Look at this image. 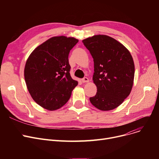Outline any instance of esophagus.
I'll return each mask as SVG.
<instances>
[{"mask_svg":"<svg viewBox=\"0 0 159 159\" xmlns=\"http://www.w3.org/2000/svg\"><path fill=\"white\" fill-rule=\"evenodd\" d=\"M82 82H84H84H89V79L87 77H84V78L82 79Z\"/></svg>","mask_w":159,"mask_h":159,"instance_id":"obj_1","label":"esophagus"}]
</instances>
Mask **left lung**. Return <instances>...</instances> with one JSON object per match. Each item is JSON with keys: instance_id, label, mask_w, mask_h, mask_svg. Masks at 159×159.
<instances>
[{"instance_id": "left-lung-1", "label": "left lung", "mask_w": 159, "mask_h": 159, "mask_svg": "<svg viewBox=\"0 0 159 159\" xmlns=\"http://www.w3.org/2000/svg\"><path fill=\"white\" fill-rule=\"evenodd\" d=\"M82 43L94 62L93 80L97 92L89 101L98 110H113L131 91L135 75L132 56L126 47L107 35H94Z\"/></svg>"}]
</instances>
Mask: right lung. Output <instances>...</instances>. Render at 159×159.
<instances>
[{"mask_svg": "<svg viewBox=\"0 0 159 159\" xmlns=\"http://www.w3.org/2000/svg\"><path fill=\"white\" fill-rule=\"evenodd\" d=\"M78 39L53 37L36 48L29 56L24 79L33 99L39 106L53 111L70 99L78 82L70 73L68 55Z\"/></svg>", "mask_w": 159, "mask_h": 159, "instance_id": "add662e5", "label": "right lung"}]
</instances>
